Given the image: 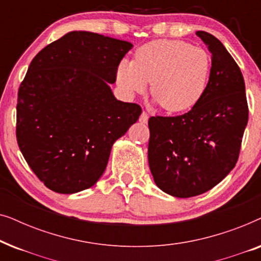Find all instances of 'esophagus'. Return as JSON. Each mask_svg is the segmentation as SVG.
Instances as JSON below:
<instances>
[{"mask_svg":"<svg viewBox=\"0 0 261 261\" xmlns=\"http://www.w3.org/2000/svg\"><path fill=\"white\" fill-rule=\"evenodd\" d=\"M139 121H140L141 123H147V121H148V115H147V113H146V112H142V113H141V115H140V117H139Z\"/></svg>","mask_w":261,"mask_h":261,"instance_id":"1","label":"esophagus"}]
</instances>
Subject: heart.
Segmentation results:
<instances>
[{"label": "heart", "instance_id": "obj_1", "mask_svg": "<svg viewBox=\"0 0 261 261\" xmlns=\"http://www.w3.org/2000/svg\"><path fill=\"white\" fill-rule=\"evenodd\" d=\"M212 60L203 48L179 40H154L137 49L133 63L122 62L117 81L127 94L145 91L151 82V95L163 109L184 112L204 94Z\"/></svg>", "mask_w": 261, "mask_h": 261}]
</instances>
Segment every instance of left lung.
I'll return each instance as SVG.
<instances>
[{
  "mask_svg": "<svg viewBox=\"0 0 261 261\" xmlns=\"http://www.w3.org/2000/svg\"><path fill=\"white\" fill-rule=\"evenodd\" d=\"M196 34L213 56L204 94L188 113L148 120L153 179L164 192L179 198L210 190L234 169L248 122L240 67L213 34Z\"/></svg>",
  "mask_w": 261,
  "mask_h": 261,
  "instance_id": "8db88e82",
  "label": "left lung"
}]
</instances>
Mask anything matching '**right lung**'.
Masks as SVG:
<instances>
[{
    "mask_svg": "<svg viewBox=\"0 0 261 261\" xmlns=\"http://www.w3.org/2000/svg\"><path fill=\"white\" fill-rule=\"evenodd\" d=\"M130 42L70 32L34 57L17 91L16 140L52 191L74 194L105 172L114 142L142 112L114 97L117 67Z\"/></svg>",
    "mask_w": 261,
    "mask_h": 261,
    "instance_id": "right-lung-1",
    "label": "right lung"
}]
</instances>
